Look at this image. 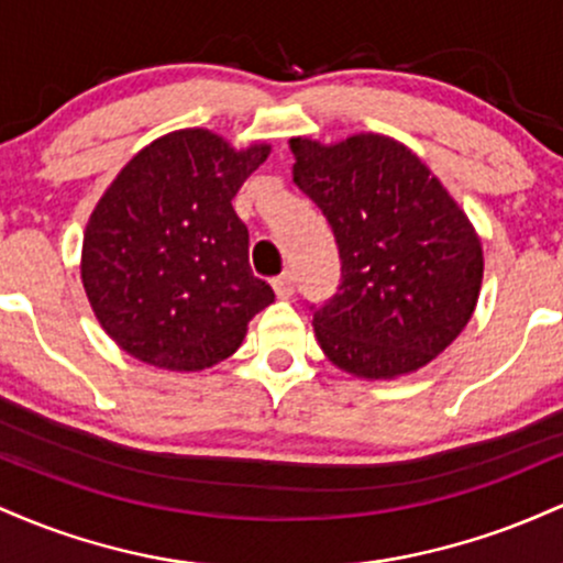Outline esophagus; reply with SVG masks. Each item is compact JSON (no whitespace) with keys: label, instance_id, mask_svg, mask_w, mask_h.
Instances as JSON below:
<instances>
[{"label":"esophagus","instance_id":"34e87169","mask_svg":"<svg viewBox=\"0 0 563 563\" xmlns=\"http://www.w3.org/2000/svg\"><path fill=\"white\" fill-rule=\"evenodd\" d=\"M273 290H275L277 299H290V296H294V275L286 273V275L275 277Z\"/></svg>","mask_w":563,"mask_h":563}]
</instances>
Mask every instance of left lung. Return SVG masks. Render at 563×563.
<instances>
[{"instance_id": "1", "label": "left lung", "mask_w": 563, "mask_h": 563, "mask_svg": "<svg viewBox=\"0 0 563 563\" xmlns=\"http://www.w3.org/2000/svg\"><path fill=\"white\" fill-rule=\"evenodd\" d=\"M288 145L294 183L318 203L339 245V294L312 318L320 349L367 380L421 371L461 335L479 301L482 241L466 211L386 134Z\"/></svg>"}]
</instances>
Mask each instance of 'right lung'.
Wrapping results in <instances>:
<instances>
[{"mask_svg": "<svg viewBox=\"0 0 563 563\" xmlns=\"http://www.w3.org/2000/svg\"><path fill=\"white\" fill-rule=\"evenodd\" d=\"M267 142L235 151L209 129L145 145L97 200L81 245V283L97 322L140 363L192 373L243 344L275 299L249 264L232 209L267 161Z\"/></svg>", "mask_w": 563, "mask_h": 563, "instance_id": "right-lung-1", "label": "right lung"}]
</instances>
